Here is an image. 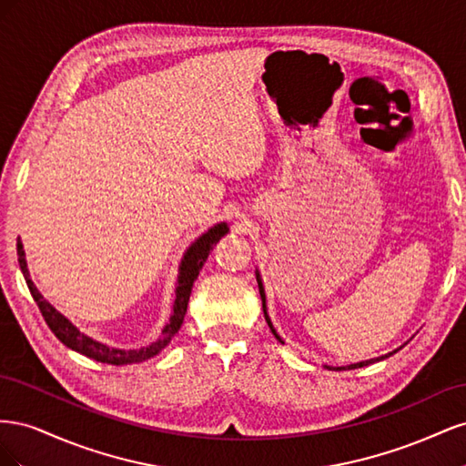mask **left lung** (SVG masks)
<instances>
[{
  "mask_svg": "<svg viewBox=\"0 0 466 466\" xmlns=\"http://www.w3.org/2000/svg\"><path fill=\"white\" fill-rule=\"evenodd\" d=\"M257 281H258V291H260V299H262V311H264V319H266V322H268V327H270V330H272V334L276 336V340L278 342H281L284 344V340H281V336L276 332V329H274V324H272V320H270V317H268V307H266V293H264V284H262V278H260V272L257 270ZM402 348V346H400ZM400 348H397V350H392V351H389V354H385V356H379V358H371V360H365V361H358V363H350V365H340V368H332V365H324V368L327 370H330V371H346V370H358V368H365V365H370V363H375V361H380V360H387L389 356H392V354H397V351L400 350Z\"/></svg>",
  "mask_w": 466,
  "mask_h": 466,
  "instance_id": "left-lung-1",
  "label": "left lung"
}]
</instances>
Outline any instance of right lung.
<instances>
[{"instance_id":"1","label":"right lung","mask_w":466,"mask_h":466,"mask_svg":"<svg viewBox=\"0 0 466 466\" xmlns=\"http://www.w3.org/2000/svg\"><path fill=\"white\" fill-rule=\"evenodd\" d=\"M228 233H229L228 223H225V221L216 223L214 228H209L206 233H202L185 250V255H182V260L178 264V276H177V286H175V301H173L171 317H168L167 324L161 329V334H159L157 340H153V342H149L147 346H142V348H134V350L112 348V346H106L105 342L95 340V338L87 336L86 332H81L72 320L64 317L58 311V309H56L54 305H50L45 298H42V293L38 291V288L35 286V281L31 279L29 268H26L25 248H23L21 238H17V257H19L21 272L25 276L26 286H29V289H31L33 299L36 301L40 313H42V317H45L50 330L56 334V338H58L62 344H66L67 348H72L74 351H77V354L87 356L95 361L110 363V365H128V363H139V361H146L153 356H157L159 351L163 348H167L168 342L173 340V336L182 327V320H185L194 279L198 278L204 262L209 257L211 248H214L216 243H219V238L225 237Z\"/></svg>"}]
</instances>
